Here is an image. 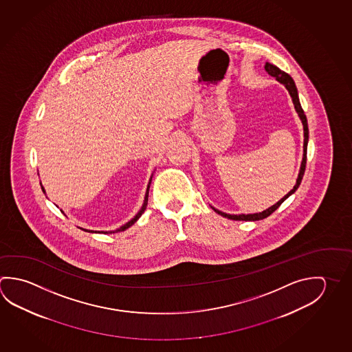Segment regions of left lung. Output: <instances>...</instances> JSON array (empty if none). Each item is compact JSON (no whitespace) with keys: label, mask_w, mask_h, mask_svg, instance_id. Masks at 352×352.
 <instances>
[{"label":"left lung","mask_w":352,"mask_h":352,"mask_svg":"<svg viewBox=\"0 0 352 352\" xmlns=\"http://www.w3.org/2000/svg\"><path fill=\"white\" fill-rule=\"evenodd\" d=\"M265 72L268 73V74L273 76V78H276V80L278 82H280L282 85L285 87V89L288 90V93H289L290 98L293 100V104H294V109H296V113H298V116L300 118V121H302V130H304V144H302V164H300V169H299V174H298V178H296V183L294 186H293V189L287 194V195H284L278 203L274 204V205H272L271 208H268V209L263 210L262 212H256V214H239V215H234V214H226V212H222L220 210L215 209L214 206H211L214 211H216L219 215L223 216V217H228L230 220H236V221H257V220H262V219H265L267 216L271 215L273 211H276V210L280 206V204L283 203L285 199H288V197L292 195V194H294L296 192V189L299 188V185L302 183V175H304V172H305V164H307V148H308V141H309V130H308V121H307V116H305V113L302 111V105H300V101H299V96H298V90H296V82L294 80L292 79V76L289 74H287V73H284L282 72L280 69L276 67V65H273L271 63H265Z\"/></svg>","instance_id":"obj_1"}]
</instances>
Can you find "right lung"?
<instances>
[{
    "mask_svg": "<svg viewBox=\"0 0 352 352\" xmlns=\"http://www.w3.org/2000/svg\"><path fill=\"white\" fill-rule=\"evenodd\" d=\"M152 178H153V174L151 175V179H149L148 185H147V190H146V195H144V200H143L142 208L140 209V211L137 212L136 215L133 216L132 219H131L130 221L126 222L124 225L122 226H120V228H116V230H113V231H94V230H87V228H81V230H84V231H87V232H102V234H112V232H121V231H124V230H127V228H131L135 222L141 217L143 212H144V210L147 208V204H148V192H149V186H151V182H152ZM42 190H43L44 194H45V190H44L43 185H42Z\"/></svg>",
    "mask_w": 352,
    "mask_h": 352,
    "instance_id": "add662e5",
    "label": "right lung"
}]
</instances>
